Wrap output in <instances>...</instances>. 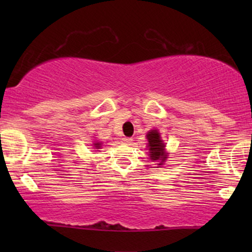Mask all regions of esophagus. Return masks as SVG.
I'll list each match as a JSON object with an SVG mask.
<instances>
[{
	"label": "esophagus",
	"instance_id": "esophagus-1",
	"mask_svg": "<svg viewBox=\"0 0 252 252\" xmlns=\"http://www.w3.org/2000/svg\"><path fill=\"white\" fill-rule=\"evenodd\" d=\"M122 141H123V143H130L132 140L130 137H124V138H122Z\"/></svg>",
	"mask_w": 252,
	"mask_h": 252
}]
</instances>
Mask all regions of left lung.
Here are the masks:
<instances>
[{"instance_id": "8db88e82", "label": "left lung", "mask_w": 252, "mask_h": 252, "mask_svg": "<svg viewBox=\"0 0 252 252\" xmlns=\"http://www.w3.org/2000/svg\"><path fill=\"white\" fill-rule=\"evenodd\" d=\"M147 140H148V147L150 153V158L152 160H160L161 162L167 158L166 153H164V144L160 138V134L156 130H152L147 134ZM162 164V163H158Z\"/></svg>"}]
</instances>
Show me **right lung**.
<instances>
[{
	"label": "right lung",
	"instance_id": "1",
	"mask_svg": "<svg viewBox=\"0 0 252 252\" xmlns=\"http://www.w3.org/2000/svg\"><path fill=\"white\" fill-rule=\"evenodd\" d=\"M94 146H96L97 148H98V147H99V143H94Z\"/></svg>",
	"mask_w": 252,
	"mask_h": 252
}]
</instances>
